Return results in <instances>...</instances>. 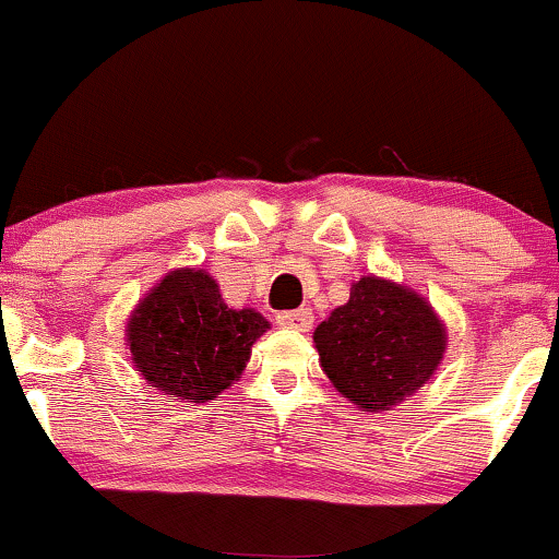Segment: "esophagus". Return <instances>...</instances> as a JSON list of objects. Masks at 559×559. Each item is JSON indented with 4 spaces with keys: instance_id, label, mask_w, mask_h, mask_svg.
Returning a JSON list of instances; mask_svg holds the SVG:
<instances>
[{
    "instance_id": "34e87169",
    "label": "esophagus",
    "mask_w": 559,
    "mask_h": 559,
    "mask_svg": "<svg viewBox=\"0 0 559 559\" xmlns=\"http://www.w3.org/2000/svg\"><path fill=\"white\" fill-rule=\"evenodd\" d=\"M275 320H278V325H284V329L310 331V325H312V310H310V307H299V310L278 312V316H275Z\"/></svg>"
}]
</instances>
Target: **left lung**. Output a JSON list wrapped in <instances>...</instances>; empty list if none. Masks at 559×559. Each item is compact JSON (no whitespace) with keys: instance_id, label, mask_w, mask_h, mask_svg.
<instances>
[{"instance_id":"1","label":"left lung","mask_w":559,"mask_h":559,"mask_svg":"<svg viewBox=\"0 0 559 559\" xmlns=\"http://www.w3.org/2000/svg\"><path fill=\"white\" fill-rule=\"evenodd\" d=\"M320 368L336 391L368 413L391 409L439 368L447 329L413 288L365 275L349 301L316 329Z\"/></svg>"}]
</instances>
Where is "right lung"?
<instances>
[{"label": "right lung", "instance_id": "obj_1", "mask_svg": "<svg viewBox=\"0 0 559 559\" xmlns=\"http://www.w3.org/2000/svg\"><path fill=\"white\" fill-rule=\"evenodd\" d=\"M271 329L252 307L230 310L213 275L173 271L139 301L128 346L152 386L181 400H213L247 368L252 344Z\"/></svg>", "mask_w": 559, "mask_h": 559}]
</instances>
